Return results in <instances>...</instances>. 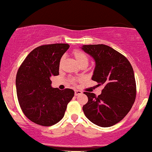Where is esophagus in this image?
<instances>
[{
	"label": "esophagus",
	"mask_w": 152,
	"mask_h": 152,
	"mask_svg": "<svg viewBox=\"0 0 152 152\" xmlns=\"http://www.w3.org/2000/svg\"><path fill=\"white\" fill-rule=\"evenodd\" d=\"M82 94V91H81L75 90V91H74L75 96H78V95H79V94Z\"/></svg>",
	"instance_id": "obj_1"
}]
</instances>
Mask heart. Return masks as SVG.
<instances>
[{"instance_id": "heart-1", "label": "heart", "mask_w": 152, "mask_h": 152, "mask_svg": "<svg viewBox=\"0 0 152 152\" xmlns=\"http://www.w3.org/2000/svg\"><path fill=\"white\" fill-rule=\"evenodd\" d=\"M74 55L75 58H76V61H77V62L79 64V65L83 64V63H87V64H88V56H87L86 54L85 53H83V51H81V50H74ZM62 61H63V58H61V61H60L61 64ZM71 81H72V83H74L75 82L74 79L71 80Z\"/></svg>"}]
</instances>
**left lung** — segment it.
<instances>
[{
  "instance_id": "obj_1",
  "label": "left lung",
  "mask_w": 152,
  "mask_h": 152,
  "mask_svg": "<svg viewBox=\"0 0 152 152\" xmlns=\"http://www.w3.org/2000/svg\"><path fill=\"white\" fill-rule=\"evenodd\" d=\"M81 48L95 60L91 79L98 86H104L98 96L83 92L88 100L83 111L94 124L111 126L126 116L135 102L137 86L133 68L124 56L106 45H83Z\"/></svg>"
}]
</instances>
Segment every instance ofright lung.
I'll list each match as a JSON object with an SVG mask.
<instances>
[{
	"mask_svg": "<svg viewBox=\"0 0 152 152\" xmlns=\"http://www.w3.org/2000/svg\"><path fill=\"white\" fill-rule=\"evenodd\" d=\"M67 43L40 46L26 56L15 78L18 103L25 116L43 126L56 124L64 117L74 96L70 88H52L51 76L59 74L60 60L69 49Z\"/></svg>",
	"mask_w": 152,
	"mask_h": 152,
	"instance_id": "right-lung-1",
	"label": "right lung"
}]
</instances>
